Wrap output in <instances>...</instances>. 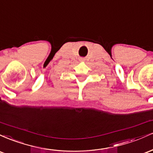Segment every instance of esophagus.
<instances>
[{
    "instance_id": "obj_1",
    "label": "esophagus",
    "mask_w": 153,
    "mask_h": 153,
    "mask_svg": "<svg viewBox=\"0 0 153 153\" xmlns=\"http://www.w3.org/2000/svg\"><path fill=\"white\" fill-rule=\"evenodd\" d=\"M80 61H83V59H80Z\"/></svg>"
}]
</instances>
